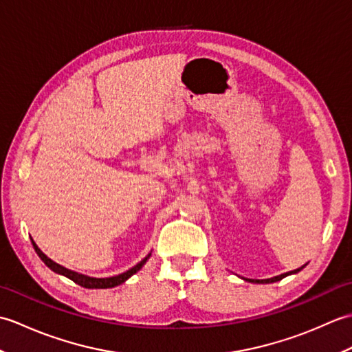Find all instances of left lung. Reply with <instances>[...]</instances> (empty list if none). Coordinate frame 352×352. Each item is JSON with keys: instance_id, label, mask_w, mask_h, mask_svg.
<instances>
[{"instance_id": "1", "label": "left lung", "mask_w": 352, "mask_h": 352, "mask_svg": "<svg viewBox=\"0 0 352 352\" xmlns=\"http://www.w3.org/2000/svg\"><path fill=\"white\" fill-rule=\"evenodd\" d=\"M305 266V265H304ZM304 266H301V267H298V269H295V271H290V272H286V274H281V275H276V276H272V278H267V280H250L251 283H275V281H280V280H283L284 276H287V275H292V274H296V272H300L301 269L304 267Z\"/></svg>"}]
</instances>
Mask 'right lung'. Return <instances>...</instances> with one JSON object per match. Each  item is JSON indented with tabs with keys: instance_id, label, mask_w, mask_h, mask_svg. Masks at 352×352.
Segmentation results:
<instances>
[{
	"instance_id": "add662e5",
	"label": "right lung",
	"mask_w": 352,
	"mask_h": 352,
	"mask_svg": "<svg viewBox=\"0 0 352 352\" xmlns=\"http://www.w3.org/2000/svg\"><path fill=\"white\" fill-rule=\"evenodd\" d=\"M32 243H33L34 251L37 252V256L41 257V260L51 269L52 272L60 274V275L66 276V278H69L76 284H78V286L86 287V289H110V287L119 286V284H122V283H125L126 280H129L131 275H134L138 271H140L142 266L146 263V260L151 257V252H149L144 260H140L136 266H133L131 269H129V271L124 272V274H119V275H115V276H109V278H94V276H87V275H83V274L74 272V271H71V269H66V267L60 266L58 263H56V261H52L51 258H48L47 256H45V254L39 248H37V245L34 243V241H32Z\"/></svg>"
}]
</instances>
